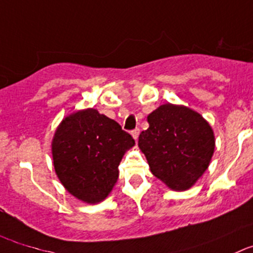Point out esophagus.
<instances>
[{
	"label": "esophagus",
	"mask_w": 253,
	"mask_h": 253,
	"mask_svg": "<svg viewBox=\"0 0 253 253\" xmlns=\"http://www.w3.org/2000/svg\"><path fill=\"white\" fill-rule=\"evenodd\" d=\"M131 134H132V136H133L134 140L137 141L138 134H140V128H134V129H132V131H131Z\"/></svg>",
	"instance_id": "1"
}]
</instances>
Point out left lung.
<instances>
[{"mask_svg": "<svg viewBox=\"0 0 253 253\" xmlns=\"http://www.w3.org/2000/svg\"><path fill=\"white\" fill-rule=\"evenodd\" d=\"M138 146L151 172L174 191L190 188L209 167L214 150L211 126L200 113L171 103L147 117Z\"/></svg>", "mask_w": 253, "mask_h": 253, "instance_id": "obj_1", "label": "left lung"}]
</instances>
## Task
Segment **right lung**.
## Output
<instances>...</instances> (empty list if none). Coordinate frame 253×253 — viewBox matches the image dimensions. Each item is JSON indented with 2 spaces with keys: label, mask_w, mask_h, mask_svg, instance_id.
<instances>
[{
  "label": "right lung",
  "mask_w": 253,
  "mask_h": 253,
  "mask_svg": "<svg viewBox=\"0 0 253 253\" xmlns=\"http://www.w3.org/2000/svg\"><path fill=\"white\" fill-rule=\"evenodd\" d=\"M134 141L115 120L88 108L61 122L52 141L53 166L66 190L97 204L119 178V165Z\"/></svg>",
  "instance_id": "add662e5"
}]
</instances>
